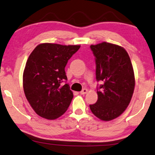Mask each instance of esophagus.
I'll return each mask as SVG.
<instances>
[{"instance_id":"34e87169","label":"esophagus","mask_w":155,"mask_h":155,"mask_svg":"<svg viewBox=\"0 0 155 155\" xmlns=\"http://www.w3.org/2000/svg\"><path fill=\"white\" fill-rule=\"evenodd\" d=\"M87 92H88V90H87V89H83L80 92V94H87Z\"/></svg>"}]
</instances>
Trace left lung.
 <instances>
[{
    "label": "left lung",
    "mask_w": 155,
    "mask_h": 155,
    "mask_svg": "<svg viewBox=\"0 0 155 155\" xmlns=\"http://www.w3.org/2000/svg\"><path fill=\"white\" fill-rule=\"evenodd\" d=\"M95 57L96 79L103 84L97 87V101L89 105L100 120L118 118L129 105L135 78L129 55L124 48L103 42L90 46Z\"/></svg>",
    "instance_id": "left-lung-1"
}]
</instances>
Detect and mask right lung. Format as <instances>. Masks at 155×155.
I'll use <instances>...</instances> for the list:
<instances>
[{
    "mask_svg": "<svg viewBox=\"0 0 155 155\" xmlns=\"http://www.w3.org/2000/svg\"><path fill=\"white\" fill-rule=\"evenodd\" d=\"M80 45L40 44L31 52L23 74V87L27 100L35 113L54 120L69 107L74 95L65 71L68 61Z\"/></svg>",
    "mask_w": 155,
    "mask_h": 155,
    "instance_id": "1",
    "label": "right lung"
}]
</instances>
